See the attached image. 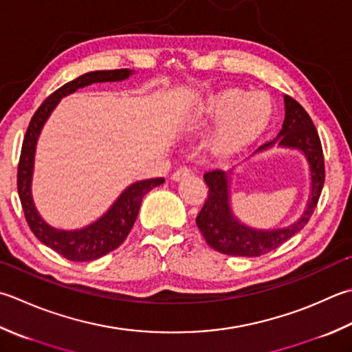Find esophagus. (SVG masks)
Here are the masks:
<instances>
[{
	"instance_id": "esophagus-1",
	"label": "esophagus",
	"mask_w": 352,
	"mask_h": 352,
	"mask_svg": "<svg viewBox=\"0 0 352 352\" xmlns=\"http://www.w3.org/2000/svg\"><path fill=\"white\" fill-rule=\"evenodd\" d=\"M190 174V169H188V168H180V169H177L174 174H172V180L174 182H180V180H183V178H186Z\"/></svg>"
}]
</instances>
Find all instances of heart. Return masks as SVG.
I'll use <instances>...</instances> for the list:
<instances>
[{
	"instance_id": "obj_1",
	"label": "heart",
	"mask_w": 352,
	"mask_h": 352,
	"mask_svg": "<svg viewBox=\"0 0 352 352\" xmlns=\"http://www.w3.org/2000/svg\"><path fill=\"white\" fill-rule=\"evenodd\" d=\"M238 88H223L209 94L197 109V126L219 122L213 146L230 153L264 129L272 116V102L264 93L245 94Z\"/></svg>"
}]
</instances>
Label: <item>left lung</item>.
Masks as SVG:
<instances>
[{"instance_id":"obj_1","label":"left lung","mask_w":352,"mask_h":352,"mask_svg":"<svg viewBox=\"0 0 352 352\" xmlns=\"http://www.w3.org/2000/svg\"><path fill=\"white\" fill-rule=\"evenodd\" d=\"M285 119L276 139L267 142L252 154L256 155L274 146L294 149L305 157L309 169V197L307 209L298 221L279 229H254L241 223L230 206V182L233 169L210 170L204 174V182L209 186V195L203 209L197 217V226L212 249L230 256H261L278 249L285 241L304 229L318 206L320 192L325 182L322 144L311 117L302 105L290 96H284Z\"/></svg>"}]
</instances>
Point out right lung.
Here are the masks:
<instances>
[{
  "mask_svg": "<svg viewBox=\"0 0 352 352\" xmlns=\"http://www.w3.org/2000/svg\"><path fill=\"white\" fill-rule=\"evenodd\" d=\"M134 70L122 68V70H102L89 72L79 76L74 80L62 85L53 94L43 102L34 116L32 117L30 125L21 149L19 164H18V195L23 204V210L30 230L34 233L41 243L50 247L74 263H87L94 261L103 254L117 249L126 239L129 230L133 229L135 218L139 215V209L143 197L153 190L157 186L164 183V178H149L129 184L128 188L117 197L116 201L100 218L94 223L88 224L82 229L64 230L56 229L48 224L39 215L36 206L33 203L32 195V180L34 169V154H36V143L48 117L53 109L58 107L62 98L73 94L79 88L88 87L98 82H120L128 79Z\"/></svg>",
  "mask_w": 352,
  "mask_h": 352,
  "instance_id": "right-lung-1",
  "label": "right lung"
}]
</instances>
